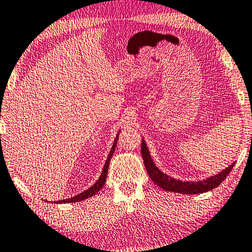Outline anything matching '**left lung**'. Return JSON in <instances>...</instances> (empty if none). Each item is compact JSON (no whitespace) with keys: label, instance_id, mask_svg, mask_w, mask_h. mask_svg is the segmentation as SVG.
<instances>
[{"label":"left lung","instance_id":"obj_1","mask_svg":"<svg viewBox=\"0 0 252 252\" xmlns=\"http://www.w3.org/2000/svg\"><path fill=\"white\" fill-rule=\"evenodd\" d=\"M141 157H143L145 168L148 175H150L151 179L160 186L162 189L169 190V192L175 193H182V194H200L205 193L208 190H211L218 187L220 184L224 182V179L229 175L231 170L235 163H232L228 168L222 170L220 173L210 177V178L201 180V182H182V180L173 179L169 177L165 173H163L161 170H158L157 165L154 164L153 160H152L150 152L146 146L145 140H141Z\"/></svg>","mask_w":252,"mask_h":252}]
</instances>
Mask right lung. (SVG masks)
Here are the masks:
<instances>
[{"label": "right lung", "mask_w": 252, "mask_h": 252, "mask_svg": "<svg viewBox=\"0 0 252 252\" xmlns=\"http://www.w3.org/2000/svg\"><path fill=\"white\" fill-rule=\"evenodd\" d=\"M118 138H119V133H118V136H116V138H115L114 144H113L111 152H109V155H108L107 160H106V163H105V165H104V169H102V171H101V175H100V177H99V179L97 180V182H95L94 185H92L90 189H88L87 190H84V192L80 193L79 195H75V196H73V197H70V198H66V200L57 201V202H55V203H75V202L83 201V200H86V198H89L91 196L95 195V194H97L99 190L101 189V187L104 186V184L106 183V178H107L109 161H111L113 154H114V152H115L116 144H118Z\"/></svg>", "instance_id": "obj_1"}]
</instances>
